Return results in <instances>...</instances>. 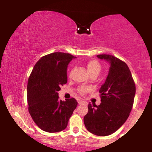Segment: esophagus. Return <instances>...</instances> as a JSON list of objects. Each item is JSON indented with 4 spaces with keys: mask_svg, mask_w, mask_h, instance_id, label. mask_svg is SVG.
Instances as JSON below:
<instances>
[{
    "mask_svg": "<svg viewBox=\"0 0 152 152\" xmlns=\"http://www.w3.org/2000/svg\"><path fill=\"white\" fill-rule=\"evenodd\" d=\"M78 104H86V102H84V101H82V100H78Z\"/></svg>",
    "mask_w": 152,
    "mask_h": 152,
    "instance_id": "esophagus-1",
    "label": "esophagus"
}]
</instances>
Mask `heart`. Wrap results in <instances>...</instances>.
<instances>
[{"mask_svg": "<svg viewBox=\"0 0 152 152\" xmlns=\"http://www.w3.org/2000/svg\"><path fill=\"white\" fill-rule=\"evenodd\" d=\"M86 69L88 74L90 75L91 74H98L100 73L101 70H102V66H101L100 63L96 60L90 61L87 63L86 65ZM91 90V88L87 86H80L78 88V91L80 94H84L86 92L89 91Z\"/></svg>", "mask_w": 152, "mask_h": 152, "instance_id": "b5f03b06", "label": "heart"}]
</instances>
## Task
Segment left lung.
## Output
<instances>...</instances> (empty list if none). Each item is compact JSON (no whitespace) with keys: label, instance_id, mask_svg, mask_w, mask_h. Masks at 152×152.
<instances>
[{"label":"left lung","instance_id":"1","mask_svg":"<svg viewBox=\"0 0 152 152\" xmlns=\"http://www.w3.org/2000/svg\"><path fill=\"white\" fill-rule=\"evenodd\" d=\"M96 56L110 64L109 74L99 89L102 103L99 106L88 104L83 122L91 133L105 137L116 132L128 118L136 86L126 63L111 55Z\"/></svg>","mask_w":152,"mask_h":152}]
</instances>
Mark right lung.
Here are the masks:
<instances>
[{
    "label": "right lung",
    "instance_id": "1",
    "mask_svg": "<svg viewBox=\"0 0 152 152\" xmlns=\"http://www.w3.org/2000/svg\"><path fill=\"white\" fill-rule=\"evenodd\" d=\"M76 58L56 52L43 56L34 66L27 86L31 117L41 129L54 133L64 130L78 103L74 98L59 100L60 86L67 83L68 65Z\"/></svg>",
    "mask_w": 152,
    "mask_h": 152
}]
</instances>
